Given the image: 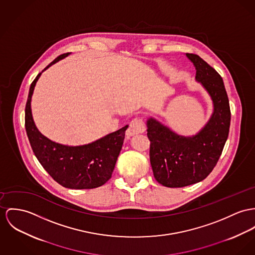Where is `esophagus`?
<instances>
[{
    "instance_id": "esophagus-1",
    "label": "esophagus",
    "mask_w": 255,
    "mask_h": 255,
    "mask_svg": "<svg viewBox=\"0 0 255 255\" xmlns=\"http://www.w3.org/2000/svg\"><path fill=\"white\" fill-rule=\"evenodd\" d=\"M145 131V125L142 119L135 118L130 122L129 128L127 130V136H134L136 134H140Z\"/></svg>"
}]
</instances>
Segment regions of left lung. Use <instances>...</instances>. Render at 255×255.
Segmentation results:
<instances>
[{
  "label": "left lung",
  "mask_w": 255,
  "mask_h": 255,
  "mask_svg": "<svg viewBox=\"0 0 255 255\" xmlns=\"http://www.w3.org/2000/svg\"><path fill=\"white\" fill-rule=\"evenodd\" d=\"M196 69L198 82L207 90L214 112L207 124L193 136H180L153 118L146 121L150 140L149 158L157 181L167 187L197 183L211 174L229 134L231 112L220 75L200 56L186 53Z\"/></svg>",
  "instance_id": "left-lung-1"
}]
</instances>
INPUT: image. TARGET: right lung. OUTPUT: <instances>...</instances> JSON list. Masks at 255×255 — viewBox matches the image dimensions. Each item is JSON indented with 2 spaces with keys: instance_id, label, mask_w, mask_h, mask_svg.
<instances>
[{
  "instance_id": "1",
  "label": "right lung",
  "mask_w": 255,
  "mask_h": 255,
  "mask_svg": "<svg viewBox=\"0 0 255 255\" xmlns=\"http://www.w3.org/2000/svg\"><path fill=\"white\" fill-rule=\"evenodd\" d=\"M69 54L60 55L43 71ZM41 73L30 86L25 108V128L35 155L43 169L64 187L91 189L102 186L112 177L128 125L91 143L79 146L60 144L44 137L36 127L31 111L32 95Z\"/></svg>"
}]
</instances>
